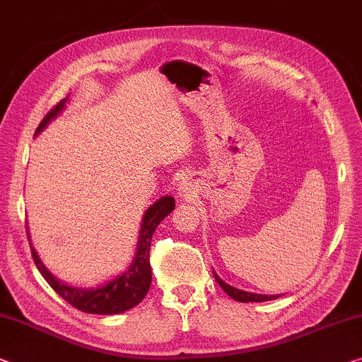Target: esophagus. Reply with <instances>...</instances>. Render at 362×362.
Masks as SVG:
<instances>
[{
	"label": "esophagus",
	"instance_id": "obj_1",
	"mask_svg": "<svg viewBox=\"0 0 362 362\" xmlns=\"http://www.w3.org/2000/svg\"><path fill=\"white\" fill-rule=\"evenodd\" d=\"M189 191V182L187 181H182L180 187H177V194H180V197H186V194Z\"/></svg>",
	"mask_w": 362,
	"mask_h": 362
}]
</instances>
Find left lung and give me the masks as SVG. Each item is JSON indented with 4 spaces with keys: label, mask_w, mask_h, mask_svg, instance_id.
<instances>
[{
    "label": "left lung",
    "mask_w": 362,
    "mask_h": 362,
    "mask_svg": "<svg viewBox=\"0 0 362 362\" xmlns=\"http://www.w3.org/2000/svg\"><path fill=\"white\" fill-rule=\"evenodd\" d=\"M214 276L218 285L223 288V291L228 294V296L235 299V301L239 303H264V301H272V299H276L280 298V294H257V293H249V291H244V290H238V288L228 285L225 283L221 278L215 274L214 272Z\"/></svg>",
    "instance_id": "obj_1"
}]
</instances>
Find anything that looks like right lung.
I'll list each match as a JSON object with an SVG mask.
<instances>
[{
	"mask_svg": "<svg viewBox=\"0 0 362 362\" xmlns=\"http://www.w3.org/2000/svg\"><path fill=\"white\" fill-rule=\"evenodd\" d=\"M66 102L68 97L54 107L49 113L42 119L40 126L37 127L35 136L45 129L57 116L66 108ZM175 209V199L171 196H163L155 200L144 214L141 230H139V241L136 247L134 259H132L131 265L127 267L124 272L116 275L108 280L103 285L97 288H81V286H71L66 281H61L59 278L54 276L45 265H43L42 259L38 257L35 247L32 246V257L35 262L38 272L45 278L49 286L57 291L64 301H68L76 309L82 310L87 314H98V315H116L123 314L126 310L142 301L146 294L150 290V283H152V269H150V243H152V235L157 230V226L162 223L165 216H168ZM27 238L30 239L29 231H27Z\"/></svg>",
	"mask_w": 362,
	"mask_h": 362,
	"instance_id": "add662e5",
	"label": "right lung"
}]
</instances>
